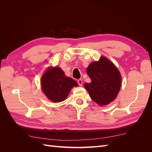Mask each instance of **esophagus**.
Here are the masks:
<instances>
[{
  "label": "esophagus",
  "instance_id": "obj_1",
  "mask_svg": "<svg viewBox=\"0 0 152 152\" xmlns=\"http://www.w3.org/2000/svg\"><path fill=\"white\" fill-rule=\"evenodd\" d=\"M77 83L78 84H79L80 86H82V84H83V82H82V79H79L77 80Z\"/></svg>",
  "mask_w": 152,
  "mask_h": 152
}]
</instances>
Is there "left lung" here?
<instances>
[{"label":"left lung","mask_w":152,"mask_h":152,"mask_svg":"<svg viewBox=\"0 0 152 152\" xmlns=\"http://www.w3.org/2000/svg\"><path fill=\"white\" fill-rule=\"evenodd\" d=\"M91 82L85 83L91 99L99 105H106L115 99L121 86V75L117 67L104 56L91 63L87 68Z\"/></svg>","instance_id":"left-lung-1"}]
</instances>
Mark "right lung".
Here are the masks:
<instances>
[{
    "label": "right lung",
    "mask_w": 152,
    "mask_h": 152,
    "mask_svg": "<svg viewBox=\"0 0 152 152\" xmlns=\"http://www.w3.org/2000/svg\"><path fill=\"white\" fill-rule=\"evenodd\" d=\"M41 86L45 95L53 102L65 100L73 86L77 83L72 78L65 76L60 68H50L41 79Z\"/></svg>",
    "instance_id": "1"
}]
</instances>
